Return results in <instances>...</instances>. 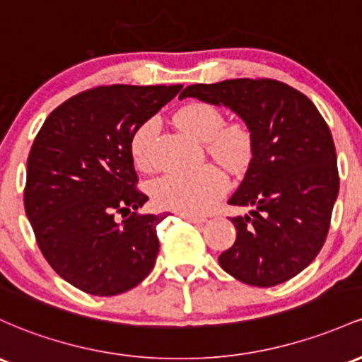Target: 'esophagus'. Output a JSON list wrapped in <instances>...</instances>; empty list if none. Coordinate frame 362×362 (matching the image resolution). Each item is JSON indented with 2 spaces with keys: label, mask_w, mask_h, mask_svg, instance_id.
Listing matches in <instances>:
<instances>
[{
  "label": "esophagus",
  "mask_w": 362,
  "mask_h": 362,
  "mask_svg": "<svg viewBox=\"0 0 362 362\" xmlns=\"http://www.w3.org/2000/svg\"><path fill=\"white\" fill-rule=\"evenodd\" d=\"M180 218H184L185 221H190V223H204L206 216H197V214H187V213H182Z\"/></svg>",
  "instance_id": "obj_1"
}]
</instances>
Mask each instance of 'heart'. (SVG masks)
<instances>
[{"label":"heart","instance_id":"obj_1","mask_svg":"<svg viewBox=\"0 0 362 362\" xmlns=\"http://www.w3.org/2000/svg\"><path fill=\"white\" fill-rule=\"evenodd\" d=\"M175 123L182 132L196 141H206V149L230 172L247 168L254 156L252 130L244 122H226L216 106L190 103L175 113ZM158 122L148 120L130 139V153L141 170L153 168V142ZM225 175L216 166L206 165L187 173L165 175L151 184V201L165 211L201 214L225 194Z\"/></svg>","mask_w":362,"mask_h":362}]
</instances>
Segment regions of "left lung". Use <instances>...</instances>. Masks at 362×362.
Returning a JSON list of instances; mask_svg holds the SVG:
<instances>
[{"mask_svg":"<svg viewBox=\"0 0 362 362\" xmlns=\"http://www.w3.org/2000/svg\"><path fill=\"white\" fill-rule=\"evenodd\" d=\"M184 98L235 111L254 136L247 173L228 201L252 211L232 218L237 239L220 254V266L254 287L299 275L323 247L339 196L335 144L325 118L300 90L273 78L194 84Z\"/></svg>","mask_w":362,"mask_h":362,"instance_id":"1","label":"left lung"}]
</instances>
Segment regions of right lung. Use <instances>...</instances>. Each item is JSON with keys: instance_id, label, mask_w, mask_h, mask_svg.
Masks as SVG:
<instances>
[{"instance_id": "right-lung-1", "label": "right lung", "mask_w": 362, "mask_h": 362, "mask_svg": "<svg viewBox=\"0 0 362 362\" xmlns=\"http://www.w3.org/2000/svg\"><path fill=\"white\" fill-rule=\"evenodd\" d=\"M182 87L87 89L51 111L35 136L23 206L42 256L78 291L118 296L154 268L166 214L137 211L148 196L137 189L130 139Z\"/></svg>"}]
</instances>
